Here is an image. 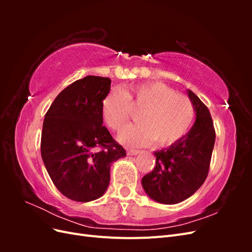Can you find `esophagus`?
I'll return each mask as SVG.
<instances>
[{
    "instance_id": "obj_1",
    "label": "esophagus",
    "mask_w": 252,
    "mask_h": 252,
    "mask_svg": "<svg viewBox=\"0 0 252 252\" xmlns=\"http://www.w3.org/2000/svg\"><path fill=\"white\" fill-rule=\"evenodd\" d=\"M139 150H136V149H127V155L128 156H136L139 154Z\"/></svg>"
}]
</instances>
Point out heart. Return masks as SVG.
<instances>
[{"label":"heart","mask_w":252,"mask_h":252,"mask_svg":"<svg viewBox=\"0 0 252 252\" xmlns=\"http://www.w3.org/2000/svg\"><path fill=\"white\" fill-rule=\"evenodd\" d=\"M131 108L140 109V123L127 126L119 135L122 143L131 146L152 141L161 147L171 146L188 133L194 120L191 101L158 82L112 90L102 103V116L108 127L119 131L130 119Z\"/></svg>","instance_id":"obj_1"}]
</instances>
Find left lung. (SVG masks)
Returning a JSON list of instances; mask_svg holds the SVG:
<instances>
[{
  "mask_svg": "<svg viewBox=\"0 0 252 252\" xmlns=\"http://www.w3.org/2000/svg\"><path fill=\"white\" fill-rule=\"evenodd\" d=\"M195 122L180 142L155 151V169L142 179L145 192L161 204H178L191 196L205 182L209 171L216 131L208 108L191 90Z\"/></svg>",
  "mask_w": 252,
  "mask_h": 252,
  "instance_id": "1",
  "label": "left lung"
}]
</instances>
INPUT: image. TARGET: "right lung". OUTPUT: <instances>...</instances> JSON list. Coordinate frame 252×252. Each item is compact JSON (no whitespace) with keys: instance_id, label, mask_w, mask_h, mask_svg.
<instances>
[{"instance_id":"add662e5","label":"right lung","mask_w":252,"mask_h":252,"mask_svg":"<svg viewBox=\"0 0 252 252\" xmlns=\"http://www.w3.org/2000/svg\"><path fill=\"white\" fill-rule=\"evenodd\" d=\"M109 78L87 75L58 94L45 114L41 156L59 191L86 203L101 197L110 182V167L126 157L103 126L102 103Z\"/></svg>"}]
</instances>
